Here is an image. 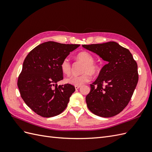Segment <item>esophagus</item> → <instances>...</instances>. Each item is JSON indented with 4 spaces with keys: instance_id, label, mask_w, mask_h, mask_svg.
Segmentation results:
<instances>
[{
    "instance_id": "34e87169",
    "label": "esophagus",
    "mask_w": 152,
    "mask_h": 152,
    "mask_svg": "<svg viewBox=\"0 0 152 152\" xmlns=\"http://www.w3.org/2000/svg\"><path fill=\"white\" fill-rule=\"evenodd\" d=\"M80 86H75V88L76 90L79 89L80 88Z\"/></svg>"
}]
</instances>
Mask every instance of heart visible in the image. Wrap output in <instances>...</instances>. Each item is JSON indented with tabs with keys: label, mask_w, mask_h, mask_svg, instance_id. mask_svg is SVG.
Here are the masks:
<instances>
[{
	"label": "heart",
	"mask_w": 152,
	"mask_h": 152,
	"mask_svg": "<svg viewBox=\"0 0 152 152\" xmlns=\"http://www.w3.org/2000/svg\"><path fill=\"white\" fill-rule=\"evenodd\" d=\"M77 58L79 60L84 63L82 67L81 72L82 73L80 75H72L68 77L66 79L67 83L74 86H81L91 80V74H96L97 73L99 68L98 66L94 62V58L91 53L87 51L80 52L77 55ZM61 70L65 75H69L71 73V63L68 58L63 59L60 65Z\"/></svg>",
	"instance_id": "obj_1"
}]
</instances>
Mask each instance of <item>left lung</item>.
I'll return each instance as SVG.
<instances>
[{"label":"left lung","mask_w":152,"mask_h":152,"mask_svg":"<svg viewBox=\"0 0 152 152\" xmlns=\"http://www.w3.org/2000/svg\"><path fill=\"white\" fill-rule=\"evenodd\" d=\"M107 61L86 98L90 111L102 117L121 112L130 102L138 82L137 65L127 49L115 42L82 45Z\"/></svg>","instance_id":"1"}]
</instances>
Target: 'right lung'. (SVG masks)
I'll use <instances>...</instances> for the list:
<instances>
[{
	"label": "right lung",
	"mask_w": 152,
	"mask_h": 152,
	"mask_svg": "<svg viewBox=\"0 0 152 152\" xmlns=\"http://www.w3.org/2000/svg\"><path fill=\"white\" fill-rule=\"evenodd\" d=\"M79 45L49 41L32 49L25 59L18 87L25 103L39 115L56 116L66 108L75 89L70 84L58 86L63 79L60 65Z\"/></svg>",
	"instance_id": "obj_1"
}]
</instances>
